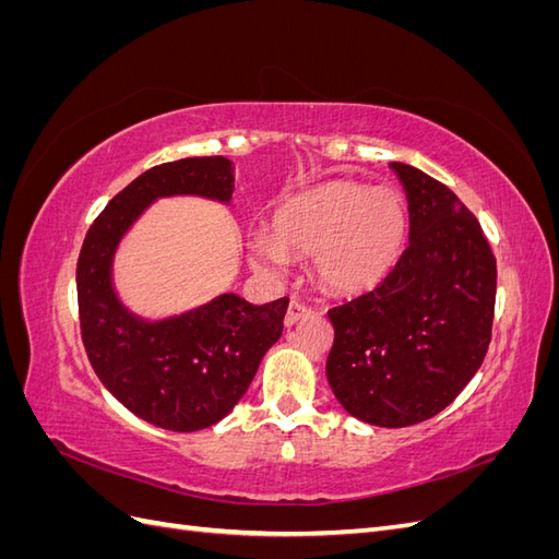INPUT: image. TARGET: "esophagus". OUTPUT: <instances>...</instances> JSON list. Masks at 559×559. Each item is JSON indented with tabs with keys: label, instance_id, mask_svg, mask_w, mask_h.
<instances>
[{
	"label": "esophagus",
	"instance_id": "34e87169",
	"mask_svg": "<svg viewBox=\"0 0 559 559\" xmlns=\"http://www.w3.org/2000/svg\"><path fill=\"white\" fill-rule=\"evenodd\" d=\"M310 314H312V308H308L306 302L292 300V302H289V310H286V317H284V324H286V326H294V324H298L300 319H306V317H310Z\"/></svg>",
	"mask_w": 559,
	"mask_h": 559
}]
</instances>
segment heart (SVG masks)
Segmentation results:
<instances>
[{"label": "heart", "mask_w": 559, "mask_h": 559, "mask_svg": "<svg viewBox=\"0 0 559 559\" xmlns=\"http://www.w3.org/2000/svg\"><path fill=\"white\" fill-rule=\"evenodd\" d=\"M408 238V207L394 191L331 179L282 200L267 240L251 245V261L310 259L317 282L337 296L376 289L399 263Z\"/></svg>", "instance_id": "heart-1"}]
</instances>
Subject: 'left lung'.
Masks as SVG:
<instances>
[{
  "mask_svg": "<svg viewBox=\"0 0 559 559\" xmlns=\"http://www.w3.org/2000/svg\"><path fill=\"white\" fill-rule=\"evenodd\" d=\"M392 167L408 191L411 245L373 292L329 310L326 378L349 415L399 429L448 408L478 373L492 341L497 259L445 183Z\"/></svg>",
  "mask_w": 559,
  "mask_h": 559,
  "instance_id": "8db88e82",
  "label": "left lung"
}]
</instances>
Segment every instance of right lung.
<instances>
[{"mask_svg": "<svg viewBox=\"0 0 559 559\" xmlns=\"http://www.w3.org/2000/svg\"><path fill=\"white\" fill-rule=\"evenodd\" d=\"M233 181L224 156L151 167L109 200L79 253V324L93 370L130 413L170 431L205 429L233 411L280 341L289 298L251 306L224 294L183 317L146 324L114 296L111 257L148 202L175 193L230 200Z\"/></svg>", "mask_w": 559, "mask_h": 559, "instance_id": "right-lung-1", "label": "right lung"}]
</instances>
